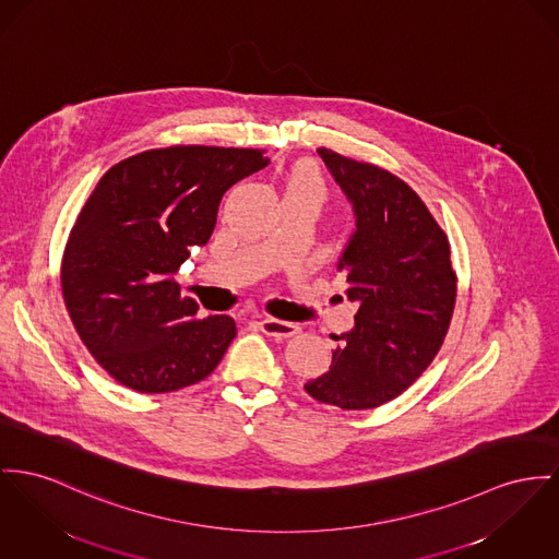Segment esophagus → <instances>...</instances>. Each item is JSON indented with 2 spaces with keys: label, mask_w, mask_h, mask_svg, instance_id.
<instances>
[{
  "label": "esophagus",
  "mask_w": 559,
  "mask_h": 559,
  "mask_svg": "<svg viewBox=\"0 0 559 559\" xmlns=\"http://www.w3.org/2000/svg\"><path fill=\"white\" fill-rule=\"evenodd\" d=\"M262 333L275 338H288V336H297L300 333V326L293 324V322H282L275 318H264L259 322Z\"/></svg>",
  "instance_id": "1"
}]
</instances>
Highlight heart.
Wrapping results in <instances>:
<instances>
[{
  "label": "heart",
  "mask_w": 559,
  "mask_h": 559,
  "mask_svg": "<svg viewBox=\"0 0 559 559\" xmlns=\"http://www.w3.org/2000/svg\"><path fill=\"white\" fill-rule=\"evenodd\" d=\"M286 194L309 197V199H316L322 205L329 197V188H326V180H324L320 167L316 163H300V165H297L295 171L288 178Z\"/></svg>",
  "instance_id": "obj_1"
}]
</instances>
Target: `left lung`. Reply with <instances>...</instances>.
Returning <instances> with one entry per match:
<instances>
[{
    "label": "left lung",
    "mask_w": 559,
    "mask_h": 559,
    "mask_svg": "<svg viewBox=\"0 0 559 559\" xmlns=\"http://www.w3.org/2000/svg\"><path fill=\"white\" fill-rule=\"evenodd\" d=\"M318 154L354 203L356 233L338 271L360 309L356 326L335 336L331 371L305 390L338 409H372L403 394L439 354L457 277L445 230L407 182L335 150Z\"/></svg>",
    "instance_id": "1"
}]
</instances>
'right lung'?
<instances>
[{
	"mask_svg": "<svg viewBox=\"0 0 559 559\" xmlns=\"http://www.w3.org/2000/svg\"><path fill=\"white\" fill-rule=\"evenodd\" d=\"M266 163L259 148L169 146L102 176L70 230L61 290L82 343L118 383L163 394L218 367L235 320L199 318L171 275L212 237L224 192Z\"/></svg>",
	"mask_w": 559,
	"mask_h": 559,
	"instance_id": "add662e5",
	"label": "right lung"
}]
</instances>
